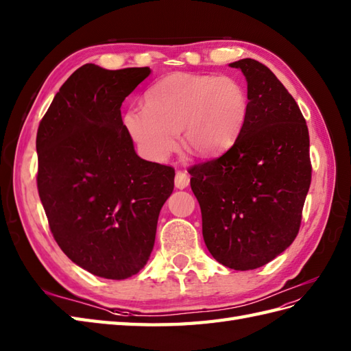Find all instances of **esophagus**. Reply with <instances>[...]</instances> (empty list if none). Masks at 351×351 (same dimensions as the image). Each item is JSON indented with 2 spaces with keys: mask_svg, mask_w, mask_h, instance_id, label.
Instances as JSON below:
<instances>
[{
  "mask_svg": "<svg viewBox=\"0 0 351 351\" xmlns=\"http://www.w3.org/2000/svg\"><path fill=\"white\" fill-rule=\"evenodd\" d=\"M191 178L187 176L184 171H177L176 173V187L177 189H186L187 186H189Z\"/></svg>",
  "mask_w": 351,
  "mask_h": 351,
  "instance_id": "obj_1",
  "label": "esophagus"
}]
</instances>
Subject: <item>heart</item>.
Returning <instances> with one entry per match:
<instances>
[{"mask_svg": "<svg viewBox=\"0 0 351 351\" xmlns=\"http://www.w3.org/2000/svg\"><path fill=\"white\" fill-rule=\"evenodd\" d=\"M143 101L122 122L140 155L155 164L177 149V132L196 156H219L234 146L250 110L245 86L232 75L174 73L153 83Z\"/></svg>", "mask_w": 351, "mask_h": 351, "instance_id": "1", "label": "heart"}]
</instances>
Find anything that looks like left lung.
<instances>
[{
  "label": "left lung",
  "instance_id": "left-lung-1",
  "mask_svg": "<svg viewBox=\"0 0 351 351\" xmlns=\"http://www.w3.org/2000/svg\"><path fill=\"white\" fill-rule=\"evenodd\" d=\"M245 77L249 117L234 146L189 169L202 237L237 271L263 267L293 243L311 183L310 135L296 101L268 66L229 64Z\"/></svg>",
  "mask_w": 351,
  "mask_h": 351
}]
</instances>
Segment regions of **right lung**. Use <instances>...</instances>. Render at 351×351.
Masks as SVG:
<instances>
[{"label":"right lung","mask_w":351,"mask_h":351,"mask_svg":"<svg viewBox=\"0 0 351 351\" xmlns=\"http://www.w3.org/2000/svg\"><path fill=\"white\" fill-rule=\"evenodd\" d=\"M150 73L80 66L37 132V186L50 230L75 265L108 280L144 268L174 189V169L136 155L122 122V102Z\"/></svg>","instance_id":"1"}]
</instances>
